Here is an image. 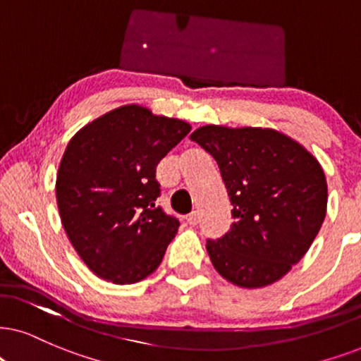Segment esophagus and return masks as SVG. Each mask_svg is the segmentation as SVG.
Segmentation results:
<instances>
[{
    "label": "esophagus",
    "instance_id": "34e87169",
    "mask_svg": "<svg viewBox=\"0 0 361 361\" xmlns=\"http://www.w3.org/2000/svg\"><path fill=\"white\" fill-rule=\"evenodd\" d=\"M186 221H188V225H191V226H195L196 223H198V213L196 212H193V213H190L188 216H186Z\"/></svg>",
    "mask_w": 361,
    "mask_h": 361
}]
</instances>
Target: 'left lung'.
<instances>
[{"label":"left lung","instance_id":"8db88e82","mask_svg":"<svg viewBox=\"0 0 361 361\" xmlns=\"http://www.w3.org/2000/svg\"><path fill=\"white\" fill-rule=\"evenodd\" d=\"M190 138L216 159L233 204L230 231L207 241L214 270L241 288L278 281L305 257L325 220L322 165L273 128L207 125Z\"/></svg>","mask_w":361,"mask_h":361}]
</instances>
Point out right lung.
<instances>
[{
    "instance_id": "right-lung-1",
    "label": "right lung",
    "mask_w": 361,
    "mask_h": 361,
    "mask_svg": "<svg viewBox=\"0 0 361 361\" xmlns=\"http://www.w3.org/2000/svg\"><path fill=\"white\" fill-rule=\"evenodd\" d=\"M191 125L123 104L68 141L56 173V203L73 248L115 285L145 280L161 263L180 223L154 202L157 165Z\"/></svg>"
}]
</instances>
